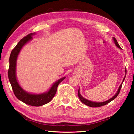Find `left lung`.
<instances>
[{
  "label": "left lung",
  "instance_id": "1",
  "mask_svg": "<svg viewBox=\"0 0 134 134\" xmlns=\"http://www.w3.org/2000/svg\"><path fill=\"white\" fill-rule=\"evenodd\" d=\"M113 39H114V43H115V45H116V46H117V47H118V48H121V47H120V45L118 44V42H117V41H116V38L114 37ZM125 74H126V69H125ZM125 76H126V75H125V77L124 78L122 82H123L124 81ZM122 83H121V84L120 85V87H119V88H118V91H117V92H116L115 96H114L113 97H112L111 98L108 99V100L106 101H105V102H103V103H96V102H92V101H91L88 100V99H85L84 98H83V97H82L81 96V95L80 94V89H79V91H78V96H79V98H80V100H81V101L82 102V103H84V104H86V105H87V106L91 107H102V106H103V105H106V104H108L109 103H110V102H111V101H113V99H115V98H116V97L118 96V94H119V93H120V90H121V87H122Z\"/></svg>",
  "mask_w": 134,
  "mask_h": 134
}]
</instances>
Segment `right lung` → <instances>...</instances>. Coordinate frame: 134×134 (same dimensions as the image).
Masks as SVG:
<instances>
[{"label": "right lung", "mask_w": 134, "mask_h": 134, "mask_svg": "<svg viewBox=\"0 0 134 134\" xmlns=\"http://www.w3.org/2000/svg\"><path fill=\"white\" fill-rule=\"evenodd\" d=\"M35 33H30L24 37L20 40L18 44L12 50L9 58V67L8 70V77L10 82L12 88L15 96L19 100L23 102L28 105L35 107L41 106L47 104L52 100L57 92V89L59 84L65 77H63L58 80L53 85L50 90L46 93L35 95L29 94L25 91L19 86L17 81L16 77V60L19 52L25 44L32 38L33 35Z\"/></svg>", "instance_id": "add662e5"}]
</instances>
